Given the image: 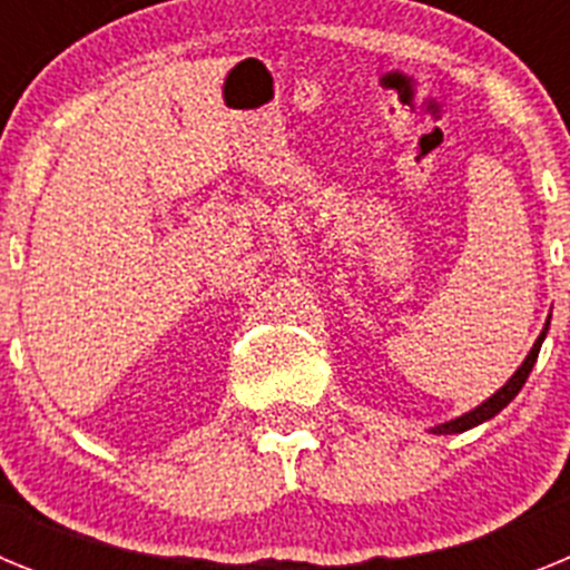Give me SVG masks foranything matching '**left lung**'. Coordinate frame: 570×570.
Instances as JSON below:
<instances>
[{"label": "left lung", "mask_w": 570, "mask_h": 570, "mask_svg": "<svg viewBox=\"0 0 570 570\" xmlns=\"http://www.w3.org/2000/svg\"><path fill=\"white\" fill-rule=\"evenodd\" d=\"M548 325H551V322H546V328H542V334L537 336V342H533L531 354L525 356V362H522V365L517 367V374H513L511 380H508L505 385H502L500 391H497V394L488 396V400L482 402V405H476V407H473V411H468V414L456 416V420L445 422V425H436L434 434H462V431H468V428L482 425V422H488V420H491V416L500 414L502 407H505L508 402L513 400V396L520 394L522 385H525V380H528V374H531L533 362H537V356H540V347H542V340H546V334H548Z\"/></svg>", "instance_id": "left-lung-1"}]
</instances>
